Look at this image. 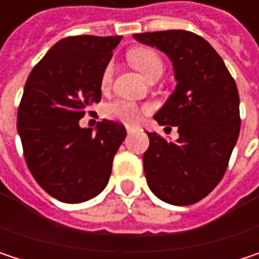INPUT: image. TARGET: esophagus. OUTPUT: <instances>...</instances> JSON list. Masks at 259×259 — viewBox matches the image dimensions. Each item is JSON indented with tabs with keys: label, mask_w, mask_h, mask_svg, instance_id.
<instances>
[{
	"label": "esophagus",
	"mask_w": 259,
	"mask_h": 259,
	"mask_svg": "<svg viewBox=\"0 0 259 259\" xmlns=\"http://www.w3.org/2000/svg\"><path fill=\"white\" fill-rule=\"evenodd\" d=\"M126 130H127V133H133V132H135V127H130V126H127V127H126Z\"/></svg>",
	"instance_id": "34e87169"
}]
</instances>
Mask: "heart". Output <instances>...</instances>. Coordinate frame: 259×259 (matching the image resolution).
<instances>
[{
  "label": "heart",
  "instance_id": "heart-1",
  "mask_svg": "<svg viewBox=\"0 0 259 259\" xmlns=\"http://www.w3.org/2000/svg\"><path fill=\"white\" fill-rule=\"evenodd\" d=\"M129 58L132 64L145 78H150L153 73L163 70L162 60L159 58V55L156 52H153L150 49H135L130 52ZM112 72H114L112 64H108L102 73V78H100V85L103 90L111 85ZM145 111H147L145 106H139L133 102H127V100H114V102L108 103L105 108V114L108 118H112V120H117V121H121L126 124L138 123Z\"/></svg>",
  "mask_w": 259,
  "mask_h": 259
}]
</instances>
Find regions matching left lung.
<instances>
[{
	"mask_svg": "<svg viewBox=\"0 0 259 259\" xmlns=\"http://www.w3.org/2000/svg\"><path fill=\"white\" fill-rule=\"evenodd\" d=\"M133 38L163 52L177 80L154 120L177 127L179 139L147 133L150 145L142 157L147 184L168 204H195L222 180L238 139L237 85L213 46L193 32L169 29Z\"/></svg>",
	"mask_w": 259,
	"mask_h": 259,
	"instance_id": "8db88e82",
	"label": "left lung"
}]
</instances>
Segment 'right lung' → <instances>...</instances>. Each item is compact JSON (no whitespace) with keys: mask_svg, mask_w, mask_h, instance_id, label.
Returning <instances> with one entry per match:
<instances>
[{"mask_svg":"<svg viewBox=\"0 0 259 259\" xmlns=\"http://www.w3.org/2000/svg\"><path fill=\"white\" fill-rule=\"evenodd\" d=\"M121 35H76L55 43L26 79L18 133L26 165L43 190L79 204L108 184L126 129L111 120L96 132L79 126L85 109L102 99L100 78Z\"/></svg>","mask_w":259,"mask_h":259,"instance_id":"1","label":"right lung"}]
</instances>
